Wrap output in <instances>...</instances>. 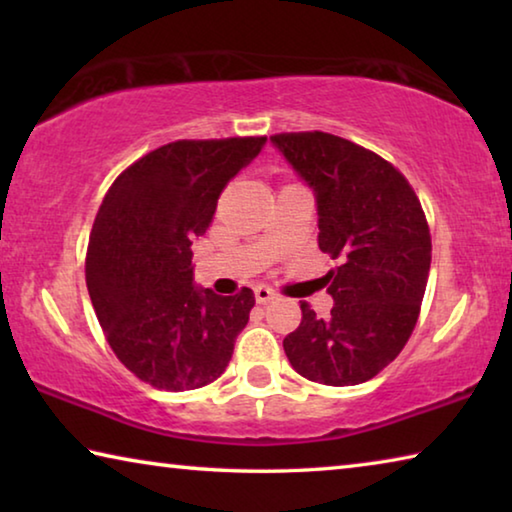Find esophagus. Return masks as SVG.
<instances>
[{
    "instance_id": "1",
    "label": "esophagus",
    "mask_w": 512,
    "mask_h": 512,
    "mask_svg": "<svg viewBox=\"0 0 512 512\" xmlns=\"http://www.w3.org/2000/svg\"><path fill=\"white\" fill-rule=\"evenodd\" d=\"M273 298H277V293L271 287H264V284L255 287V300L259 302V305H266V302H271Z\"/></svg>"
}]
</instances>
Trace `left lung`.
I'll use <instances>...</instances> for the list:
<instances>
[{
	"label": "left lung",
	"instance_id": "obj_1",
	"mask_svg": "<svg viewBox=\"0 0 512 512\" xmlns=\"http://www.w3.org/2000/svg\"><path fill=\"white\" fill-rule=\"evenodd\" d=\"M318 205V248L339 266L325 275L329 318L300 302L302 320L284 339L293 370L325 386H354L379 375L420 316L431 266L429 223L404 173L339 135L277 133Z\"/></svg>",
	"mask_w": 512,
	"mask_h": 512
}]
</instances>
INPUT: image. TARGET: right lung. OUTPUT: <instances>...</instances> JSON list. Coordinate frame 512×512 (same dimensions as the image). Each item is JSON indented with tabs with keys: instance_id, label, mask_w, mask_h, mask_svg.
Instances as JSON below:
<instances>
[{
	"instance_id": "add662e5",
	"label": "right lung",
	"mask_w": 512,
	"mask_h": 512,
	"mask_svg": "<svg viewBox=\"0 0 512 512\" xmlns=\"http://www.w3.org/2000/svg\"><path fill=\"white\" fill-rule=\"evenodd\" d=\"M266 137L178 140L142 155L110 185L94 219L85 284L117 359L160 391L223 375L255 296L198 291L192 241L210 228L225 185Z\"/></svg>"
}]
</instances>
